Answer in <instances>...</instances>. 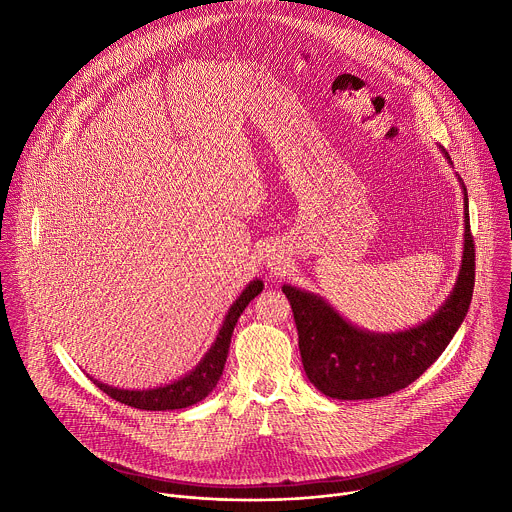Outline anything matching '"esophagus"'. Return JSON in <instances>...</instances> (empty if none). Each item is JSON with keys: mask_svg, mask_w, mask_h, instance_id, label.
<instances>
[{"mask_svg": "<svg viewBox=\"0 0 512 512\" xmlns=\"http://www.w3.org/2000/svg\"><path fill=\"white\" fill-rule=\"evenodd\" d=\"M281 263H283L281 257H269V259H267V267H269L271 271H279V269H281Z\"/></svg>", "mask_w": 512, "mask_h": 512, "instance_id": "esophagus-1", "label": "esophagus"}]
</instances>
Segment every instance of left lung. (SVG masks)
I'll use <instances>...</instances> for the list:
<instances>
[{
    "label": "left lung",
    "instance_id": "1",
    "mask_svg": "<svg viewBox=\"0 0 512 512\" xmlns=\"http://www.w3.org/2000/svg\"><path fill=\"white\" fill-rule=\"evenodd\" d=\"M442 154L452 166L448 152L442 150ZM458 182L464 192L460 271L446 302L421 324L397 332H373L348 322L314 291L283 283L281 291L289 300L298 328L304 371L310 383L326 397L358 401L401 391L431 367L458 332L474 291L468 192L460 176Z\"/></svg>",
    "mask_w": 512,
    "mask_h": 512
}]
</instances>
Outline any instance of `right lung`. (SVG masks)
Returning <instances> with one entry per match:
<instances>
[{"mask_svg":"<svg viewBox=\"0 0 512 512\" xmlns=\"http://www.w3.org/2000/svg\"><path fill=\"white\" fill-rule=\"evenodd\" d=\"M261 291H263V281L255 277L241 291V296L233 302V306L229 308V312L223 320V326H221V330H218L210 348L204 352V356L200 358L196 367L190 373H186L184 377H180L168 385L154 387V389H119V387L105 385L93 377H91V381L103 393H107L111 399L125 403L129 407H135V409H143V411L184 409V407L196 405L198 401H202L204 397L210 395V391L216 387L218 379H221L237 320L243 314V310L249 306V302L255 300Z\"/></svg>","mask_w":512,"mask_h":512,"instance_id":"right-lung-1","label":"right lung"}]
</instances>
